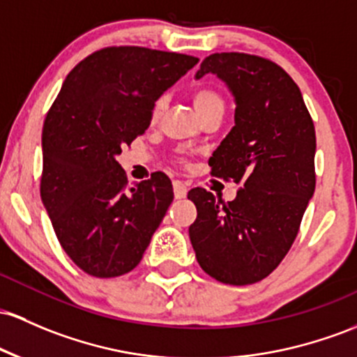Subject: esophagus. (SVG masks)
I'll list each match as a JSON object with an SVG mask.
<instances>
[{
	"label": "esophagus",
	"mask_w": 357,
	"mask_h": 357,
	"mask_svg": "<svg viewBox=\"0 0 357 357\" xmlns=\"http://www.w3.org/2000/svg\"><path fill=\"white\" fill-rule=\"evenodd\" d=\"M172 190H174V197H176V199L186 198V195H188V186H186L183 181H179V179H174V181H172Z\"/></svg>",
	"instance_id": "34e87169"
}]
</instances>
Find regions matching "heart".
Returning <instances> with one entry per match:
<instances>
[{
    "instance_id": "b5f03b06",
    "label": "heart",
    "mask_w": 357,
    "mask_h": 357,
    "mask_svg": "<svg viewBox=\"0 0 357 357\" xmlns=\"http://www.w3.org/2000/svg\"><path fill=\"white\" fill-rule=\"evenodd\" d=\"M191 100H193L195 108H197L199 116H205L206 113L213 112V109H223L225 108V101H223V96L217 89L206 88V86H202V88H197L191 95ZM160 109H162V101H155L154 107H152V120H158L160 115Z\"/></svg>"
}]
</instances>
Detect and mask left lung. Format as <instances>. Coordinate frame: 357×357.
Returning <instances> with one entry per match:
<instances>
[{"mask_svg": "<svg viewBox=\"0 0 357 357\" xmlns=\"http://www.w3.org/2000/svg\"><path fill=\"white\" fill-rule=\"evenodd\" d=\"M217 74L236 98V125L213 152L211 176L238 185L232 202L193 188L190 241L202 269L225 284H252L280 266L315 191V127L295 81L269 59L211 54L197 79Z\"/></svg>", "mask_w": 357, "mask_h": 357, "instance_id": "obj_1", "label": "left lung"}]
</instances>
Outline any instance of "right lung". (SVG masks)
Segmentation results:
<instances>
[{"instance_id": "obj_1", "label": "right lung", "mask_w": 357, "mask_h": 357, "mask_svg": "<svg viewBox=\"0 0 357 357\" xmlns=\"http://www.w3.org/2000/svg\"><path fill=\"white\" fill-rule=\"evenodd\" d=\"M198 64L186 54L96 50L62 83L42 130L40 197L77 268L116 278L139 264L174 193L164 172L128 188L116 155L151 125L159 96Z\"/></svg>"}]
</instances>
